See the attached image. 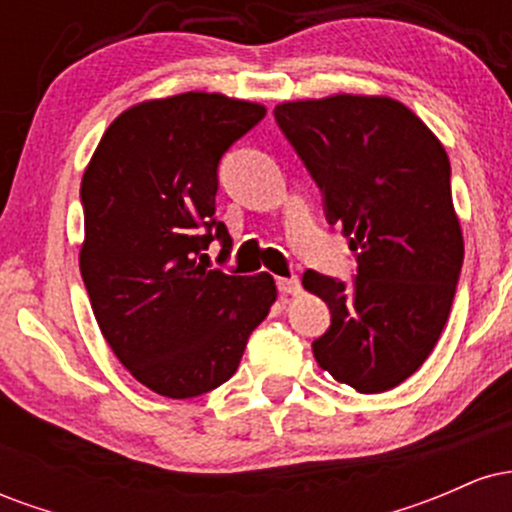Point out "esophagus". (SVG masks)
<instances>
[{
	"label": "esophagus",
	"mask_w": 512,
	"mask_h": 512,
	"mask_svg": "<svg viewBox=\"0 0 512 512\" xmlns=\"http://www.w3.org/2000/svg\"><path fill=\"white\" fill-rule=\"evenodd\" d=\"M276 286H279V291L284 293V296H298V293H301V281H298V276H279V279H276Z\"/></svg>",
	"instance_id": "obj_1"
}]
</instances>
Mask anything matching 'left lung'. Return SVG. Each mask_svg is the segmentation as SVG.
I'll use <instances>...</instances> for the list:
<instances>
[{
	"instance_id": "1",
	"label": "left lung",
	"mask_w": 512,
	"mask_h": 512,
	"mask_svg": "<svg viewBox=\"0 0 512 512\" xmlns=\"http://www.w3.org/2000/svg\"><path fill=\"white\" fill-rule=\"evenodd\" d=\"M274 117L358 262L354 284L303 274L305 291L332 313L330 330L313 342L317 366L363 395L392 390L424 366L460 279L464 240L448 154L390 96L286 101Z\"/></svg>"
}]
</instances>
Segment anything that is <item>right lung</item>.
<instances>
[{
	"instance_id": "add662e5",
	"label": "right lung",
	"mask_w": 512,
	"mask_h": 512,
	"mask_svg": "<svg viewBox=\"0 0 512 512\" xmlns=\"http://www.w3.org/2000/svg\"><path fill=\"white\" fill-rule=\"evenodd\" d=\"M267 108L223 93L142 101L105 129L81 180L79 267L117 361L170 399L214 390L236 373L250 332L276 301L274 276L223 274L214 219L216 168Z\"/></svg>"
}]
</instances>
